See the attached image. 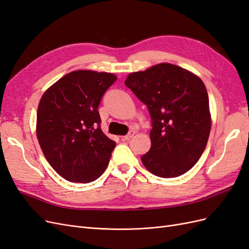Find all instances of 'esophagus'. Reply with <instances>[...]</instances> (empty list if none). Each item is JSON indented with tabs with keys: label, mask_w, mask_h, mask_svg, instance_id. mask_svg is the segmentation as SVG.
Segmentation results:
<instances>
[{
	"label": "esophagus",
	"mask_w": 249,
	"mask_h": 249,
	"mask_svg": "<svg viewBox=\"0 0 249 249\" xmlns=\"http://www.w3.org/2000/svg\"><path fill=\"white\" fill-rule=\"evenodd\" d=\"M134 135H135V132H134V131H130L129 133H127V134L125 135V136L123 137V139H124V140H130L131 138H133Z\"/></svg>",
	"instance_id": "esophagus-1"
}]
</instances>
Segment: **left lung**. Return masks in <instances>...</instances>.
Segmentation results:
<instances>
[{
	"mask_svg": "<svg viewBox=\"0 0 249 249\" xmlns=\"http://www.w3.org/2000/svg\"><path fill=\"white\" fill-rule=\"evenodd\" d=\"M124 85L145 105L152 118V146L141 157L143 165L160 178L190 170L205 150L211 131L202 81L182 67L161 63L129 74Z\"/></svg>",
	"mask_w": 249,
	"mask_h": 249,
	"instance_id": "obj_1",
	"label": "left lung"
}]
</instances>
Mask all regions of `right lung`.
Listing matches in <instances>:
<instances>
[{
    "label": "right lung",
    "mask_w": 249,
    "mask_h": 249,
    "mask_svg": "<svg viewBox=\"0 0 249 249\" xmlns=\"http://www.w3.org/2000/svg\"><path fill=\"white\" fill-rule=\"evenodd\" d=\"M116 79L113 73L76 71L41 97L37 139L51 166L70 182H93L108 166L116 143L101 130L99 105Z\"/></svg>",
    "instance_id": "add662e5"
}]
</instances>
